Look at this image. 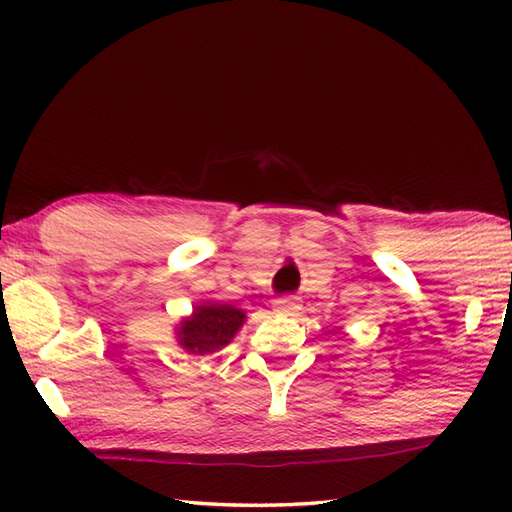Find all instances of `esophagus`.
<instances>
[{"label":"esophagus","mask_w":512,"mask_h":512,"mask_svg":"<svg viewBox=\"0 0 512 512\" xmlns=\"http://www.w3.org/2000/svg\"><path fill=\"white\" fill-rule=\"evenodd\" d=\"M299 301L297 299H290V297H286V299H277L275 303H273V312L275 314H284V317H290V314H295V312H299Z\"/></svg>","instance_id":"34e87169"}]
</instances>
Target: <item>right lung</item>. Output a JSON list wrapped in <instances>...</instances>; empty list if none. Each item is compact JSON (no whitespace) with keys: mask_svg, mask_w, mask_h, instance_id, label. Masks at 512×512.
<instances>
[{"mask_svg":"<svg viewBox=\"0 0 512 512\" xmlns=\"http://www.w3.org/2000/svg\"><path fill=\"white\" fill-rule=\"evenodd\" d=\"M246 321V312L231 303L200 301L193 306L189 317H182L176 325V341L189 354L220 352L235 339Z\"/></svg>","mask_w":512,"mask_h":512,"instance_id":"right-lung-1","label":"right lung"}]
</instances>
